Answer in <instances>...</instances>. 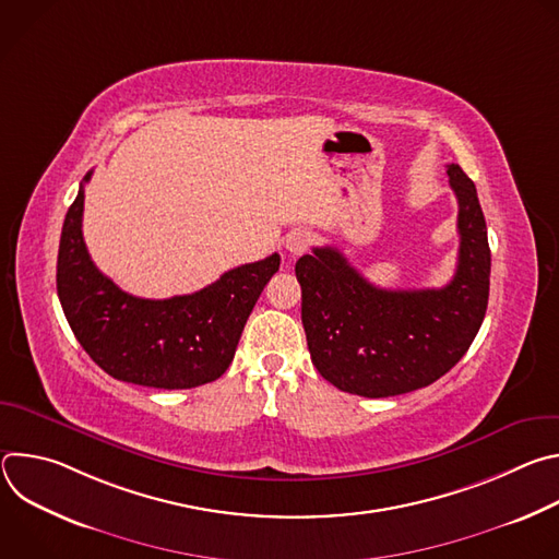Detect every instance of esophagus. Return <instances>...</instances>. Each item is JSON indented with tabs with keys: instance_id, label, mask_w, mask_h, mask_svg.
<instances>
[{
	"instance_id": "34e87169",
	"label": "esophagus",
	"mask_w": 559,
	"mask_h": 559,
	"mask_svg": "<svg viewBox=\"0 0 559 559\" xmlns=\"http://www.w3.org/2000/svg\"><path fill=\"white\" fill-rule=\"evenodd\" d=\"M309 243H311V236H309V231H305V229H294V231H289L287 236H285V250L289 252V254H302L307 248H309Z\"/></svg>"
}]
</instances>
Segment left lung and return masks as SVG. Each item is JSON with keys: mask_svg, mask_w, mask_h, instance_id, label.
Masks as SVG:
<instances>
[{"mask_svg": "<svg viewBox=\"0 0 559 559\" xmlns=\"http://www.w3.org/2000/svg\"><path fill=\"white\" fill-rule=\"evenodd\" d=\"M457 199V267L440 289H382L336 248L296 261L302 328L311 362L347 393L386 397L444 376L480 330L491 276L485 214L473 181L447 166Z\"/></svg>", "mask_w": 559, "mask_h": 559, "instance_id": "1", "label": "left lung"}]
</instances>
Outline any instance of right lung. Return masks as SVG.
I'll list each match as a JSON object with an SVG mask.
<instances>
[{
	"mask_svg": "<svg viewBox=\"0 0 559 559\" xmlns=\"http://www.w3.org/2000/svg\"><path fill=\"white\" fill-rule=\"evenodd\" d=\"M91 177L68 207L57 257V294L79 345L106 373L132 384L192 389L221 378L281 257L234 267L194 294L132 296L104 276L86 250L82 216Z\"/></svg>",
	"mask_w": 559,
	"mask_h": 559,
	"instance_id": "add662e5",
	"label": "right lung"
}]
</instances>
